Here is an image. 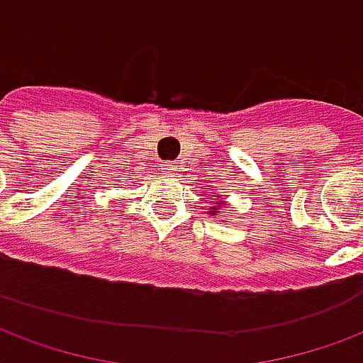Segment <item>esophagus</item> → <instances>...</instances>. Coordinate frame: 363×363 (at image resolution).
I'll return each mask as SVG.
<instances>
[{
    "label": "esophagus",
    "mask_w": 363,
    "mask_h": 363,
    "mask_svg": "<svg viewBox=\"0 0 363 363\" xmlns=\"http://www.w3.org/2000/svg\"><path fill=\"white\" fill-rule=\"evenodd\" d=\"M165 171H167V174H174L177 173V165H174L173 161H167L165 163Z\"/></svg>",
    "instance_id": "esophagus-1"
}]
</instances>
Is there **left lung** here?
<instances>
[{
    "label": "left lung",
    "instance_id": "8db88e82",
    "mask_svg": "<svg viewBox=\"0 0 363 363\" xmlns=\"http://www.w3.org/2000/svg\"><path fill=\"white\" fill-rule=\"evenodd\" d=\"M213 200H216V206H213V208H209L208 216H217V213H219V209H221V206L225 203V202H221V200H219V196H216Z\"/></svg>",
    "mask_w": 363,
    "mask_h": 363
}]
</instances>
